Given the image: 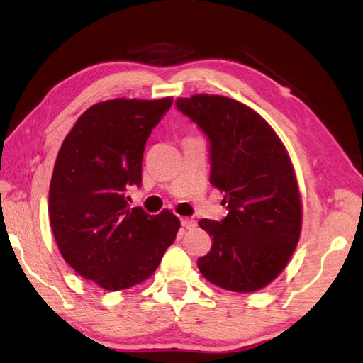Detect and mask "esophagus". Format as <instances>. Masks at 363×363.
I'll use <instances>...</instances> for the list:
<instances>
[{"mask_svg": "<svg viewBox=\"0 0 363 363\" xmlns=\"http://www.w3.org/2000/svg\"><path fill=\"white\" fill-rule=\"evenodd\" d=\"M181 225L186 228V229H191V228L196 226V221L191 220V218H187V217H182L181 218Z\"/></svg>", "mask_w": 363, "mask_h": 363, "instance_id": "esophagus-1", "label": "esophagus"}]
</instances>
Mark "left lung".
<instances>
[{
  "label": "left lung",
  "mask_w": 363,
  "mask_h": 363,
  "mask_svg": "<svg viewBox=\"0 0 363 363\" xmlns=\"http://www.w3.org/2000/svg\"><path fill=\"white\" fill-rule=\"evenodd\" d=\"M177 111L209 138L211 184L225 191L228 215L201 220L212 248L198 259L207 281L251 293L281 274L301 234V196L287 150L251 107L220 95L176 99Z\"/></svg>",
  "instance_id": "8db88e82"
}]
</instances>
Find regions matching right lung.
Instances as JSON below:
<instances>
[{
	"instance_id": "right-lung-1",
	"label": "right lung",
	"mask_w": 363,
	"mask_h": 363,
	"mask_svg": "<svg viewBox=\"0 0 363 363\" xmlns=\"http://www.w3.org/2000/svg\"><path fill=\"white\" fill-rule=\"evenodd\" d=\"M173 98L109 99L84 112L60 146L50 184V221L57 248L76 273L117 291L156 272L174 242L169 211L130 209L126 191L142 184L143 151Z\"/></svg>"
}]
</instances>
